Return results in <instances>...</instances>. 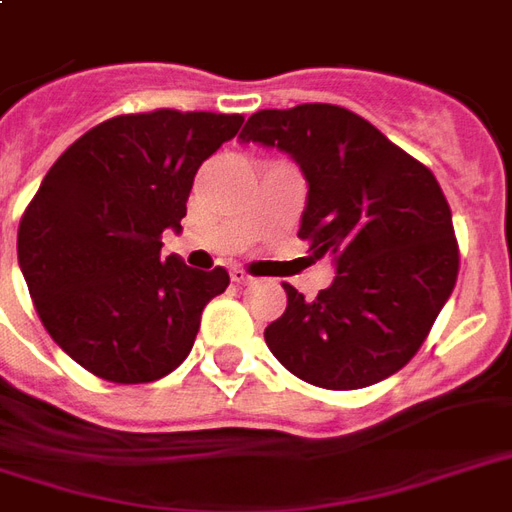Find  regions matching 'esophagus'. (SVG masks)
Masks as SVG:
<instances>
[{
	"label": "esophagus",
	"instance_id": "34e87169",
	"mask_svg": "<svg viewBox=\"0 0 512 512\" xmlns=\"http://www.w3.org/2000/svg\"><path fill=\"white\" fill-rule=\"evenodd\" d=\"M230 279H233L236 285H249V282H252V274L244 271V268H233V271H230Z\"/></svg>",
	"mask_w": 512,
	"mask_h": 512
}]
</instances>
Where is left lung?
<instances>
[{
  "mask_svg": "<svg viewBox=\"0 0 512 512\" xmlns=\"http://www.w3.org/2000/svg\"><path fill=\"white\" fill-rule=\"evenodd\" d=\"M238 138L293 154L309 181L298 238L333 257L331 287L293 285L266 328L268 350L298 380L355 391L412 361L453 293L458 241L439 181L423 162L342 105L257 111Z\"/></svg>",
  "mask_w": 512,
  "mask_h": 512,
  "instance_id": "1",
  "label": "left lung"
}]
</instances>
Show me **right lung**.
<instances>
[{
    "label": "right lung",
    "mask_w": 512,
    "mask_h": 512,
    "mask_svg": "<svg viewBox=\"0 0 512 512\" xmlns=\"http://www.w3.org/2000/svg\"><path fill=\"white\" fill-rule=\"evenodd\" d=\"M241 113H121L81 135L45 173L18 225V263L40 323L75 363L116 385L179 369L200 314L225 293L222 266L160 257L181 230L195 173Z\"/></svg>",
    "instance_id": "obj_1"
}]
</instances>
